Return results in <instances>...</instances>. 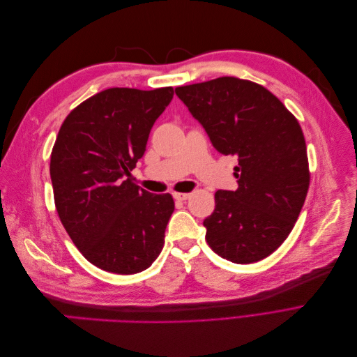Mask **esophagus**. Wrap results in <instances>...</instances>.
<instances>
[{
  "label": "esophagus",
  "mask_w": 357,
  "mask_h": 357,
  "mask_svg": "<svg viewBox=\"0 0 357 357\" xmlns=\"http://www.w3.org/2000/svg\"><path fill=\"white\" fill-rule=\"evenodd\" d=\"M172 197H174V199L177 201H186L190 198V193H181V192H174L172 193Z\"/></svg>",
  "instance_id": "34e87169"
}]
</instances>
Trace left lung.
<instances>
[{
	"mask_svg": "<svg viewBox=\"0 0 357 357\" xmlns=\"http://www.w3.org/2000/svg\"><path fill=\"white\" fill-rule=\"evenodd\" d=\"M176 93L214 149L238 158V189L215 192L205 240L234 264L262 261L294 229L310 186L296 117L264 86L236 77L180 86Z\"/></svg>",
	"mask_w": 357,
	"mask_h": 357,
	"instance_id": "left-lung-1",
	"label": "left lung"
}]
</instances>
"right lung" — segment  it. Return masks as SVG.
Returning <instances> with one entry per match:
<instances>
[{"label": "right lung", "instance_id": "add662e5", "mask_svg": "<svg viewBox=\"0 0 357 357\" xmlns=\"http://www.w3.org/2000/svg\"><path fill=\"white\" fill-rule=\"evenodd\" d=\"M174 89L110 88L67 116L50 155L59 219L91 264L114 274L147 269L174 211L169 193L139 189L131 171Z\"/></svg>", "mask_w": 357, "mask_h": 357}]
</instances>
